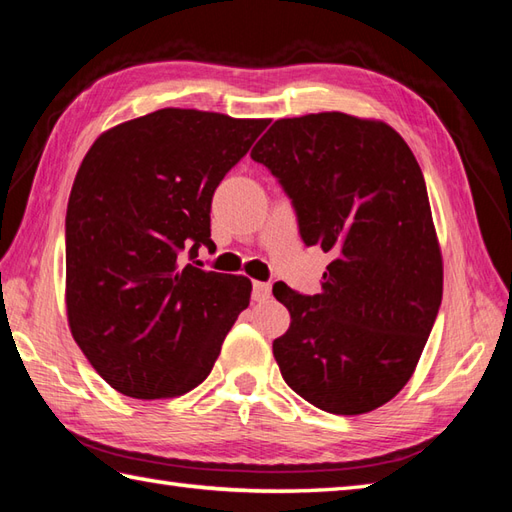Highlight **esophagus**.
Returning a JSON list of instances; mask_svg holds the SVG:
<instances>
[{
	"label": "esophagus",
	"mask_w": 512,
	"mask_h": 512,
	"mask_svg": "<svg viewBox=\"0 0 512 512\" xmlns=\"http://www.w3.org/2000/svg\"><path fill=\"white\" fill-rule=\"evenodd\" d=\"M270 295H273V286L264 284V281H255L253 284V299L255 301H266V299H270Z\"/></svg>",
	"instance_id": "esophagus-1"
}]
</instances>
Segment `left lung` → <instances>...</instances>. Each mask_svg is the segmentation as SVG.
<instances>
[{
	"instance_id": "obj_1",
	"label": "left lung",
	"mask_w": 512,
	"mask_h": 512,
	"mask_svg": "<svg viewBox=\"0 0 512 512\" xmlns=\"http://www.w3.org/2000/svg\"><path fill=\"white\" fill-rule=\"evenodd\" d=\"M279 180L306 246L332 255L319 295L284 281L273 341L292 391L339 416L407 385L442 301V255L422 171L389 125L341 112L281 118L250 151Z\"/></svg>"
}]
</instances>
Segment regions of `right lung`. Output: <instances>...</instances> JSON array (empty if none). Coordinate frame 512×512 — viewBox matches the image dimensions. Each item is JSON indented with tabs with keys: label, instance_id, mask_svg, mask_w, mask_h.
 Returning <instances> with one entry per match:
<instances>
[{
	"label": "right lung",
	"instance_id": "right-lung-1",
	"mask_svg": "<svg viewBox=\"0 0 512 512\" xmlns=\"http://www.w3.org/2000/svg\"><path fill=\"white\" fill-rule=\"evenodd\" d=\"M268 121L158 110L101 134L65 215L76 345L125 396H182L211 374L250 279L182 262L213 248L211 200Z\"/></svg>",
	"mask_w": 512,
	"mask_h": 512
}]
</instances>
